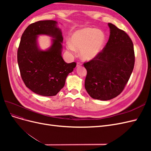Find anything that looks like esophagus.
Returning a JSON list of instances; mask_svg holds the SVG:
<instances>
[{"instance_id":"esophagus-1","label":"esophagus","mask_w":151,"mask_h":151,"mask_svg":"<svg viewBox=\"0 0 151 151\" xmlns=\"http://www.w3.org/2000/svg\"><path fill=\"white\" fill-rule=\"evenodd\" d=\"M82 65V63H80V62H77V67H80V66H81Z\"/></svg>"}]
</instances>
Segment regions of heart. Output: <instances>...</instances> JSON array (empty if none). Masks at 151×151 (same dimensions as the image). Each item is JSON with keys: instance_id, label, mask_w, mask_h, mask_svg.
<instances>
[{"instance_id": "obj_1", "label": "heart", "mask_w": 151, "mask_h": 151, "mask_svg": "<svg viewBox=\"0 0 151 151\" xmlns=\"http://www.w3.org/2000/svg\"><path fill=\"white\" fill-rule=\"evenodd\" d=\"M106 37L103 32L96 28H86L77 30L70 38V43L67 42V48L70 52L80 50L83 60H91L96 57L103 51Z\"/></svg>"}]
</instances>
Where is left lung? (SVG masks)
<instances>
[{"label":"left lung","mask_w":151,"mask_h":151,"mask_svg":"<svg viewBox=\"0 0 151 151\" xmlns=\"http://www.w3.org/2000/svg\"><path fill=\"white\" fill-rule=\"evenodd\" d=\"M108 42L99 55L84 63L85 88L91 98L106 101L119 95L133 71L135 54L132 41L124 31L108 23Z\"/></svg>","instance_id":"1"}]
</instances>
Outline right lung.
Returning <instances> with one entry per match:
<instances>
[{
    "mask_svg": "<svg viewBox=\"0 0 151 151\" xmlns=\"http://www.w3.org/2000/svg\"><path fill=\"white\" fill-rule=\"evenodd\" d=\"M52 37V45L42 50L37 45L39 35ZM63 36L57 22L40 21L29 25L22 33L17 50V63L26 86L35 93L55 96L65 85L76 62L66 63L62 57Z\"/></svg>",
    "mask_w": 151,
    "mask_h": 151,
    "instance_id": "obj_1",
    "label": "right lung"
}]
</instances>
